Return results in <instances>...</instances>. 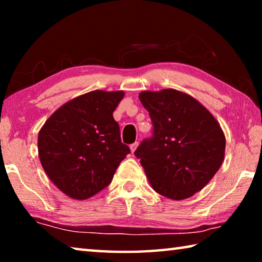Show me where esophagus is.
Returning a JSON list of instances; mask_svg holds the SVG:
<instances>
[{
	"label": "esophagus",
	"instance_id": "1",
	"mask_svg": "<svg viewBox=\"0 0 262 262\" xmlns=\"http://www.w3.org/2000/svg\"><path fill=\"white\" fill-rule=\"evenodd\" d=\"M137 145H139V142H135V143L130 144V151H132L133 154L135 152V150H136V148H137Z\"/></svg>",
	"mask_w": 262,
	"mask_h": 262
}]
</instances>
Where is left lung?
<instances>
[{"label":"left lung","instance_id":"obj_1","mask_svg":"<svg viewBox=\"0 0 262 262\" xmlns=\"http://www.w3.org/2000/svg\"><path fill=\"white\" fill-rule=\"evenodd\" d=\"M154 135L134 152L151 187L172 200L201 190L224 161L225 136L219 121L192 96L174 89L142 91Z\"/></svg>","mask_w":262,"mask_h":262}]
</instances>
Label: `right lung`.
<instances>
[{
	"label": "right lung",
	"instance_id": "obj_1",
	"mask_svg": "<svg viewBox=\"0 0 262 262\" xmlns=\"http://www.w3.org/2000/svg\"><path fill=\"white\" fill-rule=\"evenodd\" d=\"M123 91L95 90L57 108L38 135L39 159L62 193L85 200L104 189L130 152L113 112Z\"/></svg>",
	"mask_w": 262,
	"mask_h": 262
}]
</instances>
